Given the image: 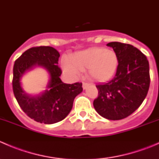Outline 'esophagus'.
I'll use <instances>...</instances> for the list:
<instances>
[{"label":"esophagus","instance_id":"1","mask_svg":"<svg viewBox=\"0 0 159 159\" xmlns=\"http://www.w3.org/2000/svg\"><path fill=\"white\" fill-rule=\"evenodd\" d=\"M89 84H89V82H83V83H82V87H83V89H85L86 88H87L88 86L89 85Z\"/></svg>","mask_w":159,"mask_h":159}]
</instances>
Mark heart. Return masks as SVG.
Wrapping results in <instances>:
<instances>
[{"label":"heart","mask_w":159,"mask_h":159,"mask_svg":"<svg viewBox=\"0 0 159 159\" xmlns=\"http://www.w3.org/2000/svg\"><path fill=\"white\" fill-rule=\"evenodd\" d=\"M71 64H64V69L72 75L89 70V75L98 81L108 80L115 75L118 60L112 50L91 48L77 52L70 59Z\"/></svg>","instance_id":"heart-1"}]
</instances>
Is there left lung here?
<instances>
[{
  "label": "left lung",
  "instance_id": "obj_1",
  "mask_svg": "<svg viewBox=\"0 0 159 159\" xmlns=\"http://www.w3.org/2000/svg\"><path fill=\"white\" fill-rule=\"evenodd\" d=\"M118 60L115 76L108 82L96 85L98 95L93 102L94 109L103 118L120 120L139 108L150 85L149 64L143 53L134 46L110 42Z\"/></svg>",
  "mask_w": 159,
  "mask_h": 159
}]
</instances>
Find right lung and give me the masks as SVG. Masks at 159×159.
I'll list each match as a JSON object with an SVG mask.
<instances>
[{
	"mask_svg": "<svg viewBox=\"0 0 159 159\" xmlns=\"http://www.w3.org/2000/svg\"><path fill=\"white\" fill-rule=\"evenodd\" d=\"M60 54L49 46L30 48L15 61L13 68V91L23 111L40 123L54 124L66 118L73 106L74 99L82 91V83L65 84L60 76L62 71L57 65ZM39 65L50 74V81L41 96L31 97L20 87V80L27 70Z\"/></svg>",
	"mask_w": 159,
	"mask_h": 159,
	"instance_id": "right-lung-1",
	"label": "right lung"
}]
</instances>
